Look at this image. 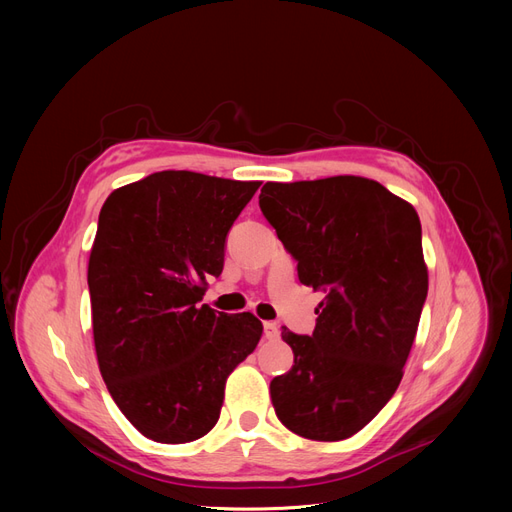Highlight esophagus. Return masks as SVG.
<instances>
[{
  "label": "esophagus",
  "mask_w": 512,
  "mask_h": 512,
  "mask_svg": "<svg viewBox=\"0 0 512 512\" xmlns=\"http://www.w3.org/2000/svg\"><path fill=\"white\" fill-rule=\"evenodd\" d=\"M263 336H265L267 340L280 338V328H278L276 321H265V324H263Z\"/></svg>",
  "instance_id": "obj_1"
}]
</instances>
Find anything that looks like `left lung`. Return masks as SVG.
<instances>
[{"mask_svg":"<svg viewBox=\"0 0 512 512\" xmlns=\"http://www.w3.org/2000/svg\"><path fill=\"white\" fill-rule=\"evenodd\" d=\"M259 207L299 280L326 294L311 336L282 330L294 365L270 384L276 415L307 440H346L405 373L427 297L419 215L361 176L265 182Z\"/></svg>","mask_w":512,"mask_h":512,"instance_id":"1","label":"left lung"}]
</instances>
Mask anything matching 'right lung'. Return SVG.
I'll return each mask as SVG.
<instances>
[{
  "mask_svg": "<svg viewBox=\"0 0 512 512\" xmlns=\"http://www.w3.org/2000/svg\"><path fill=\"white\" fill-rule=\"evenodd\" d=\"M259 184L166 170L116 188L101 207L87 274L97 363L118 409L153 442L211 432L228 375L261 338L253 313L201 305Z\"/></svg>",
  "mask_w": 512,
  "mask_h": 512,
  "instance_id": "obj_1",
  "label": "right lung"
}]
</instances>
